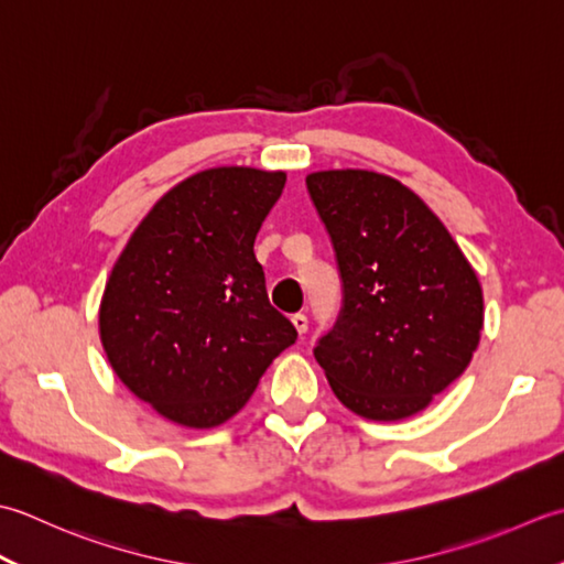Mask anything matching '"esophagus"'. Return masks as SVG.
<instances>
[{"instance_id":"esophagus-1","label":"esophagus","mask_w":564,"mask_h":564,"mask_svg":"<svg viewBox=\"0 0 564 564\" xmlns=\"http://www.w3.org/2000/svg\"><path fill=\"white\" fill-rule=\"evenodd\" d=\"M292 326L296 328L299 336H302V333H306V328H308V318L304 314H294L292 316Z\"/></svg>"}]
</instances>
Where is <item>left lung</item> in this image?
<instances>
[{
  "mask_svg": "<svg viewBox=\"0 0 564 564\" xmlns=\"http://www.w3.org/2000/svg\"><path fill=\"white\" fill-rule=\"evenodd\" d=\"M306 187L336 248L346 296L316 362L352 413L409 419L473 362L485 328L477 272L431 206L394 177L318 170Z\"/></svg>",
  "mask_w": 564,
  "mask_h": 564,
  "instance_id": "left-lung-1",
  "label": "left lung"
}]
</instances>
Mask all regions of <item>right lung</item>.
<instances>
[{
	"instance_id": "obj_1",
	"label": "right lung",
	"mask_w": 564,
	"mask_h": 564,
	"mask_svg": "<svg viewBox=\"0 0 564 564\" xmlns=\"http://www.w3.org/2000/svg\"><path fill=\"white\" fill-rule=\"evenodd\" d=\"M286 172L209 167L177 182L126 240L99 302L111 370L185 429L234 419L296 340L252 252Z\"/></svg>"
}]
</instances>
